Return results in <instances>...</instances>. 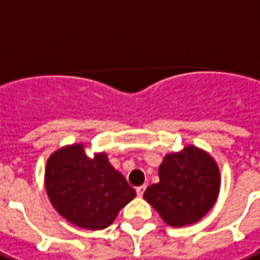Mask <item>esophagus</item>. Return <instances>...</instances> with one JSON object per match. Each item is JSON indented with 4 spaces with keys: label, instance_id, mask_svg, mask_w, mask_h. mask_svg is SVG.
<instances>
[{
    "label": "esophagus",
    "instance_id": "1",
    "mask_svg": "<svg viewBox=\"0 0 260 260\" xmlns=\"http://www.w3.org/2000/svg\"><path fill=\"white\" fill-rule=\"evenodd\" d=\"M145 188H146V186H140V187H137V195H138V197H142V195H144V192H145Z\"/></svg>",
    "mask_w": 260,
    "mask_h": 260
}]
</instances>
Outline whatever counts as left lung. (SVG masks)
<instances>
[{
    "instance_id": "left-lung-1",
    "label": "left lung",
    "mask_w": 260,
    "mask_h": 260,
    "mask_svg": "<svg viewBox=\"0 0 260 260\" xmlns=\"http://www.w3.org/2000/svg\"><path fill=\"white\" fill-rule=\"evenodd\" d=\"M158 178L160 182L145 190L144 198L174 228L202 220L220 194L218 164L195 145L166 154L158 167Z\"/></svg>"
}]
</instances>
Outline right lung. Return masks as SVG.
I'll return each mask as SVG.
<instances>
[{"label": "right lung", "instance_id": "right-lung-1", "mask_svg": "<svg viewBox=\"0 0 260 260\" xmlns=\"http://www.w3.org/2000/svg\"><path fill=\"white\" fill-rule=\"evenodd\" d=\"M44 187L54 209L78 228L100 231L114 222L136 191L108 161L107 153L89 157L85 145H65L47 158Z\"/></svg>", "mask_w": 260, "mask_h": 260}]
</instances>
